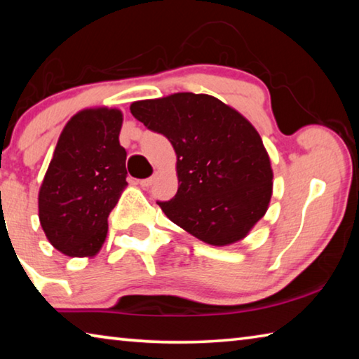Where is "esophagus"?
Here are the masks:
<instances>
[{
    "label": "esophagus",
    "instance_id": "1",
    "mask_svg": "<svg viewBox=\"0 0 359 359\" xmlns=\"http://www.w3.org/2000/svg\"><path fill=\"white\" fill-rule=\"evenodd\" d=\"M151 184H154V177H147V179H141V180H139V185H141L142 188H147V187H150Z\"/></svg>",
    "mask_w": 359,
    "mask_h": 359
}]
</instances>
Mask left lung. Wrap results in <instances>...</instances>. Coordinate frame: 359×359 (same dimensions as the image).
I'll return each instance as SVG.
<instances>
[{"label":"left lung","instance_id":"left-lung-1","mask_svg":"<svg viewBox=\"0 0 359 359\" xmlns=\"http://www.w3.org/2000/svg\"><path fill=\"white\" fill-rule=\"evenodd\" d=\"M130 111L166 136L177 155L179 190L156 201L169 220L210 245L245 238L272 194L269 156L250 121L214 96L194 93L137 101Z\"/></svg>","mask_w":359,"mask_h":359}]
</instances>
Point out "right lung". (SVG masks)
I'll return each instance as SVG.
<instances>
[{
    "label": "right lung",
    "instance_id": "1",
    "mask_svg": "<svg viewBox=\"0 0 359 359\" xmlns=\"http://www.w3.org/2000/svg\"><path fill=\"white\" fill-rule=\"evenodd\" d=\"M121 112L87 109L65 126L39 190V220L50 244L68 257L100 250L107 218L126 185Z\"/></svg>",
    "mask_w": 359,
    "mask_h": 359
}]
</instances>
